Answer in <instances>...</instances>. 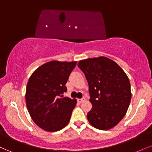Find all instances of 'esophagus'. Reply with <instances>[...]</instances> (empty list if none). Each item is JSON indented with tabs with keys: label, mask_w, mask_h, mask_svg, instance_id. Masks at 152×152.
<instances>
[{
	"label": "esophagus",
	"mask_w": 152,
	"mask_h": 152,
	"mask_svg": "<svg viewBox=\"0 0 152 152\" xmlns=\"http://www.w3.org/2000/svg\"><path fill=\"white\" fill-rule=\"evenodd\" d=\"M85 101H86V99H85V98H82V99H78V102L79 103H82V102H85Z\"/></svg>",
	"instance_id": "34e87169"
}]
</instances>
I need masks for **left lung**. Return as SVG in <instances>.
<instances>
[{
	"label": "left lung",
	"instance_id": "1",
	"mask_svg": "<svg viewBox=\"0 0 152 152\" xmlns=\"http://www.w3.org/2000/svg\"><path fill=\"white\" fill-rule=\"evenodd\" d=\"M89 86L92 109L87 114L91 126L109 130L124 117L129 106L132 92L129 79L123 69L104 56L79 61Z\"/></svg>",
	"mask_w": 152,
	"mask_h": 152
}]
</instances>
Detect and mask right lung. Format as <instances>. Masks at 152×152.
<instances>
[{
	"instance_id": "right-lung-1",
	"label": "right lung",
	"mask_w": 152,
	"mask_h": 152,
	"mask_svg": "<svg viewBox=\"0 0 152 152\" xmlns=\"http://www.w3.org/2000/svg\"><path fill=\"white\" fill-rule=\"evenodd\" d=\"M76 61H51L34 71L26 86V103L31 118L44 131L54 132L64 129L70 121L76 99L62 95Z\"/></svg>"
}]
</instances>
